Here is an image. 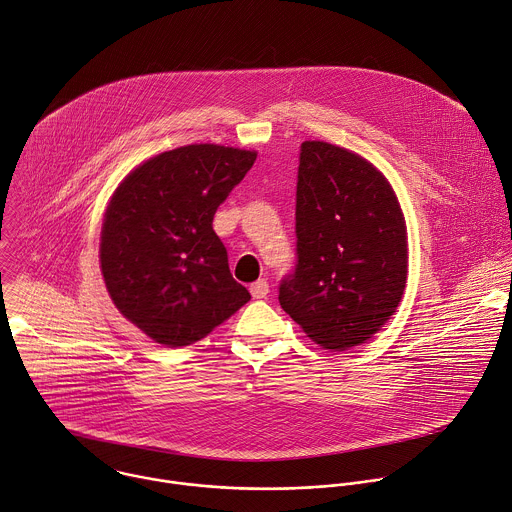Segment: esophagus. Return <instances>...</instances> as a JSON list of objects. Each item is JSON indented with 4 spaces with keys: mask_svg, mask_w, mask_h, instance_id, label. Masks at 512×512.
<instances>
[{
    "mask_svg": "<svg viewBox=\"0 0 512 512\" xmlns=\"http://www.w3.org/2000/svg\"><path fill=\"white\" fill-rule=\"evenodd\" d=\"M253 299H265L269 295V283L265 279H259L255 281L251 287H249Z\"/></svg>",
    "mask_w": 512,
    "mask_h": 512,
    "instance_id": "34e87169",
    "label": "esophagus"
}]
</instances>
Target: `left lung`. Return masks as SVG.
<instances>
[{"label": "left lung", "mask_w": 512, "mask_h": 512, "mask_svg": "<svg viewBox=\"0 0 512 512\" xmlns=\"http://www.w3.org/2000/svg\"><path fill=\"white\" fill-rule=\"evenodd\" d=\"M295 235L283 311L325 350L364 344L394 315L408 275L406 221L390 183L360 154L305 140Z\"/></svg>", "instance_id": "left-lung-1"}]
</instances>
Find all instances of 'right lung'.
Wrapping results in <instances>:
<instances>
[{
  "mask_svg": "<svg viewBox=\"0 0 512 512\" xmlns=\"http://www.w3.org/2000/svg\"><path fill=\"white\" fill-rule=\"evenodd\" d=\"M255 158L189 144L148 158L114 191L100 237L104 283L118 311L156 344L191 346L251 299L229 271L213 217Z\"/></svg>",
  "mask_w": 512,
  "mask_h": 512,
  "instance_id": "1",
  "label": "right lung"
}]
</instances>
